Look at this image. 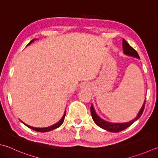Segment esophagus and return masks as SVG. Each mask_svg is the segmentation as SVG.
<instances>
[{"mask_svg":"<svg viewBox=\"0 0 158 158\" xmlns=\"http://www.w3.org/2000/svg\"><path fill=\"white\" fill-rule=\"evenodd\" d=\"M87 87H88V85L87 84H82V85H80V88L81 89H87Z\"/></svg>","mask_w":158,"mask_h":158,"instance_id":"esophagus-1","label":"esophagus"}]
</instances>
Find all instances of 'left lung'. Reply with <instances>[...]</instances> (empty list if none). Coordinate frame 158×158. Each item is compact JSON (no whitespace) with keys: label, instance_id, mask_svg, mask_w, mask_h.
Returning <instances> with one entry per match:
<instances>
[{"label":"left lung","instance_id":"left-lung-1","mask_svg":"<svg viewBox=\"0 0 158 158\" xmlns=\"http://www.w3.org/2000/svg\"><path fill=\"white\" fill-rule=\"evenodd\" d=\"M123 52L125 55L129 56H131V57H134L137 58L138 59H140L139 57L138 53H137L135 50L132 48L129 44L127 43V41L123 39ZM145 102H146V99L144 100V102L143 103V105H142V108L139 110V111L138 112V115H137L136 117L133 119V120H131L129 122H127V123H109V122H107L106 120H104L103 119L101 118L99 115H98L96 111H95V109L94 107L93 104H92L91 106V114L92 118L94 121V123H96L98 127H100L102 129L106 130L107 131H110V132H119L121 131L127 129V127H130L133 123H134L136 120H138V119L140 118V116L142 115V113L144 111V105H145Z\"/></svg>","mask_w":158,"mask_h":158}]
</instances>
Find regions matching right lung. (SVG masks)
Masks as SVG:
<instances>
[{"label": "right lung", "mask_w": 158, "mask_h": 158, "mask_svg": "<svg viewBox=\"0 0 158 158\" xmlns=\"http://www.w3.org/2000/svg\"><path fill=\"white\" fill-rule=\"evenodd\" d=\"M35 40H36V39H33L32 40H31L30 42H29V43H28V44H27V46L29 45V44H30L31 43L34 42V41ZM65 115H66V109H65V111H64V115H62V118L60 119V120H59V121L57 123L53 124V125L50 126V127H45V128H36V127H31V126H29V125H27V124H26L25 123H23L22 121H21V122H22V123H23L24 124H25V125H26L27 127H29V129L34 130V131H38V132H47V131H52V130L55 129H57V128H58L59 127H60V126L62 125V124L63 123V122H64Z\"/></svg>", "instance_id": "add662e5"}]
</instances>
